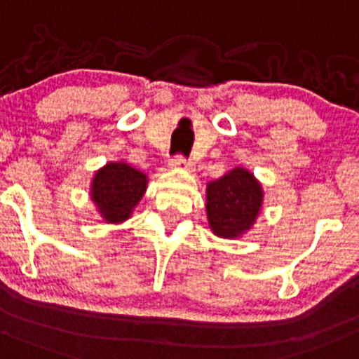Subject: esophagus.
I'll list each match as a JSON object with an SVG mask.
<instances>
[{
  "label": "esophagus",
  "instance_id": "obj_1",
  "mask_svg": "<svg viewBox=\"0 0 359 359\" xmlns=\"http://www.w3.org/2000/svg\"><path fill=\"white\" fill-rule=\"evenodd\" d=\"M170 166L172 168H186V170H193L194 163L191 159L184 158V156H173L172 161H170Z\"/></svg>",
  "mask_w": 359,
  "mask_h": 359
}]
</instances>
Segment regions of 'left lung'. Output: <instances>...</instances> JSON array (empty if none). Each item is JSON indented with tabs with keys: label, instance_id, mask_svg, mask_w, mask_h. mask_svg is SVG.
<instances>
[{
	"label": "left lung",
	"instance_id": "1",
	"mask_svg": "<svg viewBox=\"0 0 359 359\" xmlns=\"http://www.w3.org/2000/svg\"><path fill=\"white\" fill-rule=\"evenodd\" d=\"M263 205V189L245 168H233L207 184V217L214 235L238 238L256 222Z\"/></svg>",
	"mask_w": 359,
	"mask_h": 359
}]
</instances>
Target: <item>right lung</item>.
<instances>
[{"label":"right lung","instance_id":"1","mask_svg":"<svg viewBox=\"0 0 359 359\" xmlns=\"http://www.w3.org/2000/svg\"><path fill=\"white\" fill-rule=\"evenodd\" d=\"M147 189V175L128 163H107L93 177L91 200L110 224L124 222Z\"/></svg>","mask_w":359,"mask_h":359}]
</instances>
